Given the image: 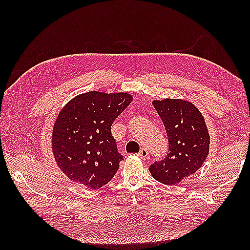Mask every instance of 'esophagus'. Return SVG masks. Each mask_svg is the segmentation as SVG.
Returning <instances> with one entry per match:
<instances>
[{
    "label": "esophagus",
    "instance_id": "34e87169",
    "mask_svg": "<svg viewBox=\"0 0 250 250\" xmlns=\"http://www.w3.org/2000/svg\"><path fill=\"white\" fill-rule=\"evenodd\" d=\"M139 157L141 159H144V160H146V159L148 158V151H147L146 148H142L141 151L139 152Z\"/></svg>",
    "mask_w": 250,
    "mask_h": 250
}]
</instances>
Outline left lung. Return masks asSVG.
Instances as JSON below:
<instances>
[{"instance_id":"1","label":"left lung","mask_w":250,"mask_h":250,"mask_svg":"<svg viewBox=\"0 0 250 250\" xmlns=\"http://www.w3.org/2000/svg\"><path fill=\"white\" fill-rule=\"evenodd\" d=\"M153 107L166 128L167 156L149 167L152 177L174 186L202 167L209 151V134L204 117L195 106L180 99L153 100Z\"/></svg>"}]
</instances>
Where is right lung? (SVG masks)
<instances>
[{"label": "right lung", "mask_w": 250, "mask_h": 250, "mask_svg": "<svg viewBox=\"0 0 250 250\" xmlns=\"http://www.w3.org/2000/svg\"><path fill=\"white\" fill-rule=\"evenodd\" d=\"M125 92L89 91L73 98L58 114L51 149L57 166L73 182L99 189L110 182L124 159L110 128L132 102Z\"/></svg>", "instance_id": "right-lung-1"}]
</instances>
